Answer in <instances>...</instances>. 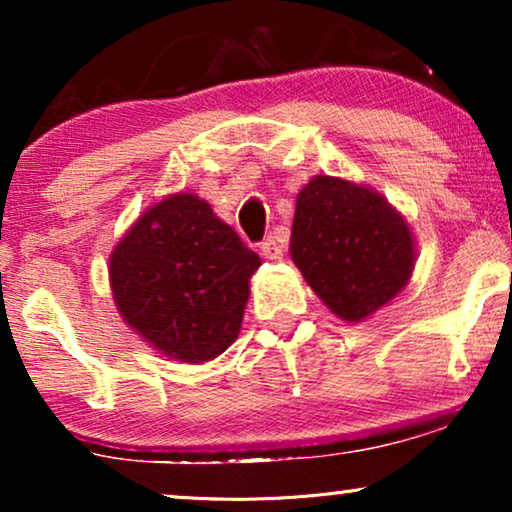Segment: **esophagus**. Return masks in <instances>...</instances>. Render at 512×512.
I'll use <instances>...</instances> for the list:
<instances>
[{
    "mask_svg": "<svg viewBox=\"0 0 512 512\" xmlns=\"http://www.w3.org/2000/svg\"><path fill=\"white\" fill-rule=\"evenodd\" d=\"M261 254H263L265 258H270V261H279V258L284 256L282 244H279V240H277L275 235L265 237V240L261 242Z\"/></svg>",
    "mask_w": 512,
    "mask_h": 512,
    "instance_id": "esophagus-1",
    "label": "esophagus"
}]
</instances>
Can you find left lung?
Returning <instances> with one entry per match:
<instances>
[{
	"mask_svg": "<svg viewBox=\"0 0 512 512\" xmlns=\"http://www.w3.org/2000/svg\"><path fill=\"white\" fill-rule=\"evenodd\" d=\"M289 251L328 310L354 324L405 289L417 258L408 221L384 195L326 174L298 193Z\"/></svg>",
	"mask_w": 512,
	"mask_h": 512,
	"instance_id": "left-lung-1",
	"label": "left lung"
}]
</instances>
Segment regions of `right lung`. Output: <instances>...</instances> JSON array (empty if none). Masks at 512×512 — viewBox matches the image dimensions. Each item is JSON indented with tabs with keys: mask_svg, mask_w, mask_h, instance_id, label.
I'll return each mask as SVG.
<instances>
[{
	"mask_svg": "<svg viewBox=\"0 0 512 512\" xmlns=\"http://www.w3.org/2000/svg\"><path fill=\"white\" fill-rule=\"evenodd\" d=\"M261 258L193 193L146 209L109 256L125 324L167 359L205 363L240 335Z\"/></svg>",
	"mask_w": 512,
	"mask_h": 512,
	"instance_id": "obj_1",
	"label": "right lung"
}]
</instances>
